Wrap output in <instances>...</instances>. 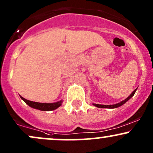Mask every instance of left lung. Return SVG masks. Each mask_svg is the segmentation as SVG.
Returning <instances> with one entry per match:
<instances>
[{
    "label": "left lung",
    "mask_w": 153,
    "mask_h": 153,
    "mask_svg": "<svg viewBox=\"0 0 153 153\" xmlns=\"http://www.w3.org/2000/svg\"><path fill=\"white\" fill-rule=\"evenodd\" d=\"M137 89H135V91L132 92L131 94H130L129 96L127 97L126 99H125L124 100L121 101V102H119V103H117V104H115V105H99V104H95V103H93V105L97 107V108H111V109H113V108H118V107L123 105V104L126 103L127 101L129 100L131 98L132 96H133L134 94H135L136 91H137Z\"/></svg>",
    "instance_id": "left-lung-1"
}]
</instances>
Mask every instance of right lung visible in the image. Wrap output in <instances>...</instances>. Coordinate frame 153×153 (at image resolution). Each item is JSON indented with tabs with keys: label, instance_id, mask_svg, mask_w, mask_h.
Here are the masks:
<instances>
[{
	"label": "right lung",
	"instance_id": "add662e5",
	"mask_svg": "<svg viewBox=\"0 0 153 153\" xmlns=\"http://www.w3.org/2000/svg\"><path fill=\"white\" fill-rule=\"evenodd\" d=\"M20 97L27 105H29L33 108H35V109L42 110V111H51V110H56L61 105L62 102V100H60L58 102H53V103H43V102H33V101L26 100V99H25L24 97L21 96V95H20Z\"/></svg>",
	"mask_w": 153,
	"mask_h": 153
}]
</instances>
